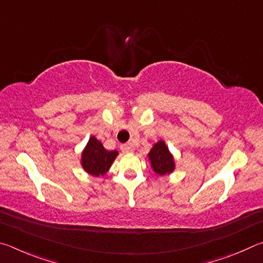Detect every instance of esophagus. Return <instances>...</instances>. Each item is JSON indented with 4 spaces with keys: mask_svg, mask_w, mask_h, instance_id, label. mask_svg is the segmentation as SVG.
Returning <instances> with one entry per match:
<instances>
[{
    "mask_svg": "<svg viewBox=\"0 0 263 263\" xmlns=\"http://www.w3.org/2000/svg\"><path fill=\"white\" fill-rule=\"evenodd\" d=\"M121 148H122L123 152L131 153V152H133V151H135V146H133L132 144H124V145H122Z\"/></svg>",
    "mask_w": 263,
    "mask_h": 263,
    "instance_id": "esophagus-1",
    "label": "esophagus"
}]
</instances>
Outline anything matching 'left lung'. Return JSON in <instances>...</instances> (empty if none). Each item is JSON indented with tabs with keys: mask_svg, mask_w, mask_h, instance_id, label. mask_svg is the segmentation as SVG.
Instances as JSON below:
<instances>
[{
	"mask_svg": "<svg viewBox=\"0 0 263 263\" xmlns=\"http://www.w3.org/2000/svg\"><path fill=\"white\" fill-rule=\"evenodd\" d=\"M148 163L152 171L159 176L171 175L175 171L176 163L173 153L169 151L164 140H159L147 154Z\"/></svg>",
	"mask_w": 263,
	"mask_h": 263,
	"instance_id": "8db88e82",
	"label": "left lung"
}]
</instances>
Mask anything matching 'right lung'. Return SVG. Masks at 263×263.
Here are the masks:
<instances>
[{
	"mask_svg": "<svg viewBox=\"0 0 263 263\" xmlns=\"http://www.w3.org/2000/svg\"><path fill=\"white\" fill-rule=\"evenodd\" d=\"M118 154L116 149H105L103 144L95 136H91L82 149L80 163L87 174L95 177L104 176Z\"/></svg>",
	"mask_w": 263,
	"mask_h": 263,
	"instance_id": "obj_1",
	"label": "right lung"
}]
</instances>
